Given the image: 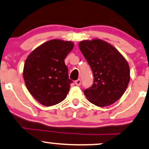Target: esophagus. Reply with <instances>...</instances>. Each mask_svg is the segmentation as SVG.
<instances>
[{"label": "esophagus", "mask_w": 149, "mask_h": 149, "mask_svg": "<svg viewBox=\"0 0 149 149\" xmlns=\"http://www.w3.org/2000/svg\"><path fill=\"white\" fill-rule=\"evenodd\" d=\"M80 83H81V80H80V79H78L75 81V84H76L77 86H80Z\"/></svg>", "instance_id": "34e87169"}]
</instances>
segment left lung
I'll list each match as a JSON object with an SVG mask.
<instances>
[{"instance_id": "obj_1", "label": "left lung", "mask_w": 149, "mask_h": 149, "mask_svg": "<svg viewBox=\"0 0 149 149\" xmlns=\"http://www.w3.org/2000/svg\"><path fill=\"white\" fill-rule=\"evenodd\" d=\"M79 48L93 73L94 81L85 97L97 107L115 103L130 81V67L123 56L108 42L95 39L80 42Z\"/></svg>"}]
</instances>
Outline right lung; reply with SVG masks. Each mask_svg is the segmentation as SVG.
Wrapping results in <instances>:
<instances>
[{
    "mask_svg": "<svg viewBox=\"0 0 149 149\" xmlns=\"http://www.w3.org/2000/svg\"><path fill=\"white\" fill-rule=\"evenodd\" d=\"M74 44L51 40L35 49L26 59L23 76L29 92L46 107L60 103L66 98L73 81L69 78L64 59Z\"/></svg>",
    "mask_w": 149,
    "mask_h": 149,
    "instance_id": "add662e5",
    "label": "right lung"
}]
</instances>
